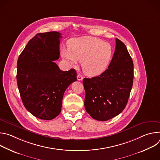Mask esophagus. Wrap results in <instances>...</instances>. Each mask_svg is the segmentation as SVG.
<instances>
[{"label":"esophagus","mask_w":160,"mask_h":160,"mask_svg":"<svg viewBox=\"0 0 160 160\" xmlns=\"http://www.w3.org/2000/svg\"><path fill=\"white\" fill-rule=\"evenodd\" d=\"M77 80H79V81H81V80H83V77L80 75H77Z\"/></svg>","instance_id":"1"}]
</instances>
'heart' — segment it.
Wrapping results in <instances>:
<instances>
[{
	"instance_id": "b5f03b06",
	"label": "heart",
	"mask_w": 160,
	"mask_h": 160,
	"mask_svg": "<svg viewBox=\"0 0 160 160\" xmlns=\"http://www.w3.org/2000/svg\"><path fill=\"white\" fill-rule=\"evenodd\" d=\"M68 48L61 50V56L73 65L82 62L83 72L89 77L102 74L109 65L113 49L110 43L94 37L75 38L68 42Z\"/></svg>"
}]
</instances>
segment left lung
Returning a JSON list of instances; mask_svg holds the SVG:
<instances>
[{
  "instance_id": "8db88e82",
  "label": "left lung",
  "mask_w": 160,
  "mask_h": 160,
  "mask_svg": "<svg viewBox=\"0 0 160 160\" xmlns=\"http://www.w3.org/2000/svg\"><path fill=\"white\" fill-rule=\"evenodd\" d=\"M133 80V64L125 45L116 38V48L108 69L98 77L84 78V106L94 119L107 121L125 109Z\"/></svg>"
}]
</instances>
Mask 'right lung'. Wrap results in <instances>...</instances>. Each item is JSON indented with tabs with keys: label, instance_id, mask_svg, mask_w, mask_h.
I'll return each instance as SVG.
<instances>
[{
	"label": "right lung",
	"instance_id": "add662e5",
	"mask_svg": "<svg viewBox=\"0 0 160 160\" xmlns=\"http://www.w3.org/2000/svg\"><path fill=\"white\" fill-rule=\"evenodd\" d=\"M61 35L58 32L37 34L18 59L16 78L22 102L41 120H52L59 115L65 90L77 81L75 69L61 71L54 61L59 58Z\"/></svg>",
	"mask_w": 160,
	"mask_h": 160
}]
</instances>
